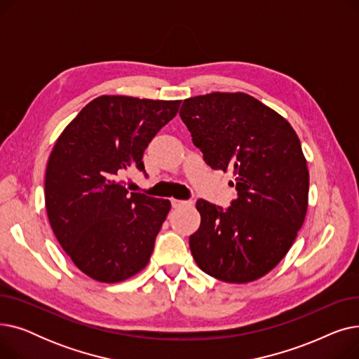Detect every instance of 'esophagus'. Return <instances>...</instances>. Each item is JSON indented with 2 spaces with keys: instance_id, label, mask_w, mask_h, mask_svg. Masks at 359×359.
Instances as JSON below:
<instances>
[{
  "instance_id": "1",
  "label": "esophagus",
  "mask_w": 359,
  "mask_h": 359,
  "mask_svg": "<svg viewBox=\"0 0 359 359\" xmlns=\"http://www.w3.org/2000/svg\"><path fill=\"white\" fill-rule=\"evenodd\" d=\"M184 205H192V201H182V199H172V206L173 208H180V206Z\"/></svg>"
}]
</instances>
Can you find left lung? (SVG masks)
I'll return each instance as SVG.
<instances>
[{"label": "left lung", "mask_w": 359, "mask_h": 359, "mask_svg": "<svg viewBox=\"0 0 359 359\" xmlns=\"http://www.w3.org/2000/svg\"><path fill=\"white\" fill-rule=\"evenodd\" d=\"M179 115L205 163L234 175L231 206L199 199L189 237L196 265L219 280L246 284L291 249L309 206V168L292 126L246 93L186 99Z\"/></svg>", "instance_id": "obj_1"}]
</instances>
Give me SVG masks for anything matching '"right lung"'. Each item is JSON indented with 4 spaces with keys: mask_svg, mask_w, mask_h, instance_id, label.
<instances>
[{
    "mask_svg": "<svg viewBox=\"0 0 359 359\" xmlns=\"http://www.w3.org/2000/svg\"><path fill=\"white\" fill-rule=\"evenodd\" d=\"M182 100L100 96L56 140L46 165L52 231L74 265L106 284L142 271L170 211L168 199L128 194L125 170L144 172V151Z\"/></svg>",
    "mask_w": 359,
    "mask_h": 359,
    "instance_id": "right-lung-1",
    "label": "right lung"
}]
</instances>
